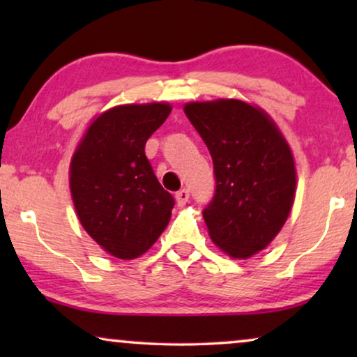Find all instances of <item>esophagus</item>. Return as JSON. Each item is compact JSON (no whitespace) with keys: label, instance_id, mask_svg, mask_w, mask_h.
Segmentation results:
<instances>
[{"label":"esophagus","instance_id":"obj_1","mask_svg":"<svg viewBox=\"0 0 357 357\" xmlns=\"http://www.w3.org/2000/svg\"><path fill=\"white\" fill-rule=\"evenodd\" d=\"M190 199V192L188 190H180V192L175 193V202H177L178 206H185Z\"/></svg>","mask_w":357,"mask_h":357}]
</instances>
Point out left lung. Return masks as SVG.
<instances>
[{"mask_svg": "<svg viewBox=\"0 0 357 357\" xmlns=\"http://www.w3.org/2000/svg\"><path fill=\"white\" fill-rule=\"evenodd\" d=\"M183 110L213 158L216 190L203 209L209 237L232 258L252 257L276 237L294 203L289 144L247 102H192Z\"/></svg>", "mask_w": 357, "mask_h": 357, "instance_id": "1", "label": "left lung"}]
</instances>
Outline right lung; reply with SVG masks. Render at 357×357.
Here are the masks:
<instances>
[{
    "label": "right lung",
    "instance_id": "obj_1",
    "mask_svg": "<svg viewBox=\"0 0 357 357\" xmlns=\"http://www.w3.org/2000/svg\"><path fill=\"white\" fill-rule=\"evenodd\" d=\"M169 104L119 105L92 121L70 167L77 218L107 253L133 260L148 252L170 221L174 197L144 154L167 120Z\"/></svg>",
    "mask_w": 357,
    "mask_h": 357
}]
</instances>
